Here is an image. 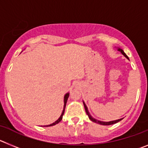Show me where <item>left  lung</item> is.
<instances>
[{"label": "left lung", "mask_w": 148, "mask_h": 148, "mask_svg": "<svg viewBox=\"0 0 148 148\" xmlns=\"http://www.w3.org/2000/svg\"><path fill=\"white\" fill-rule=\"evenodd\" d=\"M118 50L119 51V52H121V53H122V54L124 55V56H125V57H126V58H128L127 56V55L125 54V52H124V51H123L122 49H119ZM84 108H85V111H86V113H87V114L88 115L89 118H90V119L91 120V121H93V122L98 123V124H100V125H113V124H116V123L119 122V121H121V119H120L116 120V121H108V122H104V121H99V120H96V119H94V118H92V116H91V115H90V113H89L88 110H87V106H86V104H84Z\"/></svg>", "instance_id": "1"}]
</instances>
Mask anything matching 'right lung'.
<instances>
[{
  "label": "right lung",
  "mask_w": 148,
  "mask_h": 148,
  "mask_svg": "<svg viewBox=\"0 0 148 148\" xmlns=\"http://www.w3.org/2000/svg\"><path fill=\"white\" fill-rule=\"evenodd\" d=\"M68 97H69V93H66V95H65L64 96V110H63L62 111V113H61V116L59 117V119H58L57 121H55L54 123H53V124H51V125H46V127H49V126H53V125H56V124H58V123H59L60 121L62 120V117H63V115H64V110H65V108H66V101H67V99H68Z\"/></svg>",
  "instance_id": "1"
}]
</instances>
